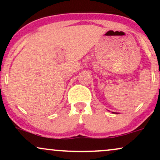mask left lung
<instances>
[{
  "label": "left lung",
  "instance_id": "left-lung-1",
  "mask_svg": "<svg viewBox=\"0 0 160 160\" xmlns=\"http://www.w3.org/2000/svg\"><path fill=\"white\" fill-rule=\"evenodd\" d=\"M113 113H114V112H113Z\"/></svg>",
  "mask_w": 160,
  "mask_h": 160
}]
</instances>
